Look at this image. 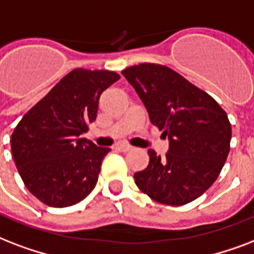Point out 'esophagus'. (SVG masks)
Listing matches in <instances>:
<instances>
[{
  "mask_svg": "<svg viewBox=\"0 0 254 254\" xmlns=\"http://www.w3.org/2000/svg\"><path fill=\"white\" fill-rule=\"evenodd\" d=\"M117 149H119L121 152H128V151L132 149V147L129 144H126V143H122V144L117 145Z\"/></svg>",
  "mask_w": 254,
  "mask_h": 254,
  "instance_id": "esophagus-1",
  "label": "esophagus"
}]
</instances>
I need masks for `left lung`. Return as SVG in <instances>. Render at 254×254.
Instances as JSON below:
<instances>
[{"instance_id":"obj_1","label":"left lung","mask_w":254,"mask_h":254,"mask_svg":"<svg viewBox=\"0 0 254 254\" xmlns=\"http://www.w3.org/2000/svg\"><path fill=\"white\" fill-rule=\"evenodd\" d=\"M122 74L135 88L149 121L170 139L166 158L149 149L137 188L160 204L184 205L219 178L231 149L227 113L209 94L164 64H140Z\"/></svg>"}]
</instances>
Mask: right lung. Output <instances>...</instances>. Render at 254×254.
Instances as JSON below:
<instances>
[{
	"label": "right lung",
	"instance_id": "1",
	"mask_svg": "<svg viewBox=\"0 0 254 254\" xmlns=\"http://www.w3.org/2000/svg\"><path fill=\"white\" fill-rule=\"evenodd\" d=\"M121 78L109 70L74 68L33 106L11 133V154L30 193L49 207L82 201L96 186L111 149L79 137L96 119L99 96Z\"/></svg>",
	"mask_w": 254,
	"mask_h": 254
}]
</instances>
